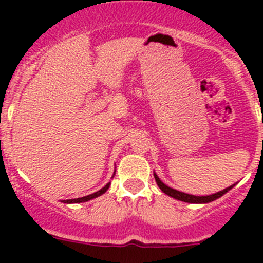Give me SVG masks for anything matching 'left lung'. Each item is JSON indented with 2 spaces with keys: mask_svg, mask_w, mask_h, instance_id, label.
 Returning a JSON list of instances; mask_svg holds the SVG:
<instances>
[{
  "mask_svg": "<svg viewBox=\"0 0 263 263\" xmlns=\"http://www.w3.org/2000/svg\"><path fill=\"white\" fill-rule=\"evenodd\" d=\"M154 178H155V182H157L158 187H159L160 190L164 192V194L168 195V196H171V197H174V199H176V200L185 201V203H192V204L211 203V201L216 200V199H218V197H221L222 195L227 194L229 190H232V188L236 185V184H233V185H231V187H228V188H225V190H222V191L216 192V194H212V195H208V196H195V195L184 194V192L176 191V190H174V188L168 187V185L164 184V183L162 182L159 178H158L157 174H154Z\"/></svg>",
  "mask_w": 263,
  "mask_h": 263,
  "instance_id": "8db88e82",
  "label": "left lung"
}]
</instances>
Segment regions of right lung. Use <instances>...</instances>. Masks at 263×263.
<instances>
[{"mask_svg":"<svg viewBox=\"0 0 263 263\" xmlns=\"http://www.w3.org/2000/svg\"><path fill=\"white\" fill-rule=\"evenodd\" d=\"M109 185H110V183H108V184L105 185V187H103L100 191L95 192V194L92 195H88V196H83V197H78V199H69V200H63V203H67V204H72V203H84V201H88V200H92V199H95V197H99L101 196L103 194H105L106 190L109 188Z\"/></svg>","mask_w":263,"mask_h":263,"instance_id":"1","label":"right lung"}]
</instances>
